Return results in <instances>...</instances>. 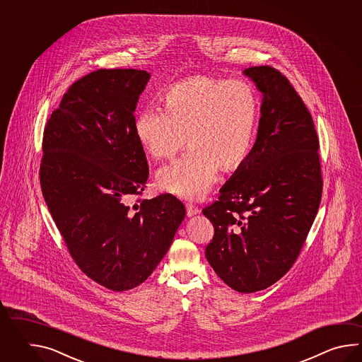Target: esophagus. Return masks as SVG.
<instances>
[{"instance_id":"esophagus-1","label":"esophagus","mask_w":362,"mask_h":362,"mask_svg":"<svg viewBox=\"0 0 362 362\" xmlns=\"http://www.w3.org/2000/svg\"><path fill=\"white\" fill-rule=\"evenodd\" d=\"M186 214H187L189 217H192V216L200 214V209L198 207H195L192 203H187V204H186Z\"/></svg>"}]
</instances>
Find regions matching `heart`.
Segmentation results:
<instances>
[{"label": "heart", "mask_w": 362, "mask_h": 362, "mask_svg": "<svg viewBox=\"0 0 362 362\" xmlns=\"http://www.w3.org/2000/svg\"><path fill=\"white\" fill-rule=\"evenodd\" d=\"M164 108L147 107L134 122L139 144L155 159H170L186 146L192 151L156 175L163 192L199 199L215 181L217 168H239L254 145L259 100L245 81L192 76L172 85Z\"/></svg>", "instance_id": "obj_1"}]
</instances>
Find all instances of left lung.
I'll return each mask as SVG.
<instances>
[{"label":"left lung","mask_w":362,"mask_h":362,"mask_svg":"<svg viewBox=\"0 0 362 362\" xmlns=\"http://www.w3.org/2000/svg\"><path fill=\"white\" fill-rule=\"evenodd\" d=\"M243 75L262 95L256 141L203 215L215 228L209 265L233 290L251 293L293 267L318 212L322 177L313 119L290 81L269 66Z\"/></svg>","instance_id":"obj_1"}]
</instances>
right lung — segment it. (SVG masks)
Instances as JSON below:
<instances>
[{
	"label": "right lung",
	"mask_w": 362,
	"mask_h": 362,
	"mask_svg": "<svg viewBox=\"0 0 362 362\" xmlns=\"http://www.w3.org/2000/svg\"><path fill=\"white\" fill-rule=\"evenodd\" d=\"M150 74L97 69L69 86L47 120L40 182L49 212L78 268L112 291L145 282L185 218L170 194L144 192L148 165L134 111Z\"/></svg>",
	"instance_id": "add662e5"
}]
</instances>
